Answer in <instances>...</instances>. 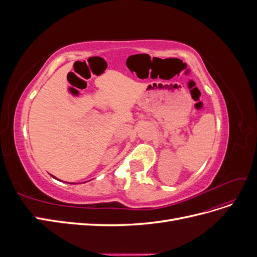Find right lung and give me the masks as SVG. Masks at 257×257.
<instances>
[{
  "label": "right lung",
  "instance_id": "obj_1",
  "mask_svg": "<svg viewBox=\"0 0 257 257\" xmlns=\"http://www.w3.org/2000/svg\"><path fill=\"white\" fill-rule=\"evenodd\" d=\"M52 178H54V179H57V180H59V179L58 178H56V177H54V176H52V175H50ZM72 184H76V183H72Z\"/></svg>",
  "mask_w": 257,
  "mask_h": 257
}]
</instances>
